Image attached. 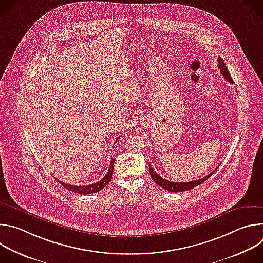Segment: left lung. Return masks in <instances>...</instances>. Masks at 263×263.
I'll use <instances>...</instances> for the list:
<instances>
[{
	"mask_svg": "<svg viewBox=\"0 0 263 263\" xmlns=\"http://www.w3.org/2000/svg\"><path fill=\"white\" fill-rule=\"evenodd\" d=\"M217 65H218V68L221 72L222 76L224 77V79H226L227 81H229L230 83H233V80L230 76V73L227 69V66L224 65L223 63V60L222 58L218 57L217 58ZM149 167H148V171H149V175H151V178L153 179V181L159 185L160 187H162V189H164L165 191H168V192H172V193H181V192H185V191H189V190H192L194 189V187L202 184L204 181H206L216 170H214V172H212L211 174H209L208 176L202 178V179H199V180H195V181H190V182H172V181H167L165 179H163L162 177H160L152 167H151V164H148Z\"/></svg>",
	"mask_w": 263,
	"mask_h": 263,
	"instance_id": "1",
	"label": "left lung"
}]
</instances>
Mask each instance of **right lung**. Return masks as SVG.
Here are the masks:
<instances>
[{"instance_id":"obj_1","label":"right lung","mask_w":263,"mask_h":263,"mask_svg":"<svg viewBox=\"0 0 263 263\" xmlns=\"http://www.w3.org/2000/svg\"><path fill=\"white\" fill-rule=\"evenodd\" d=\"M120 137V136H119ZM118 137V139H119ZM117 139V140H118ZM114 165H115V159L111 158L110 161V165H109V170L107 172V174L104 176V178L102 180H100L97 183L90 184V185H83V186H76V185H70V184H65L59 180H57L62 186H64L66 190L70 191V192H74L78 193L80 195H88V194H93V193H98L100 191H102L104 187L111 181L112 178V174H114Z\"/></svg>"}]
</instances>
